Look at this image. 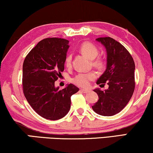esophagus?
Listing matches in <instances>:
<instances>
[{"label":"esophagus","mask_w":153,"mask_h":153,"mask_svg":"<svg viewBox=\"0 0 153 153\" xmlns=\"http://www.w3.org/2000/svg\"><path fill=\"white\" fill-rule=\"evenodd\" d=\"M81 91L83 92V93H88V92H89V90H88V89H81Z\"/></svg>","instance_id":"obj_1"}]
</instances>
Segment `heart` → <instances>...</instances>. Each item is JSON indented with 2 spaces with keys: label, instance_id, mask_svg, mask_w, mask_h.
I'll use <instances>...</instances> for the list:
<instances>
[{
  "label": "heart",
  "instance_id": "1",
  "mask_svg": "<svg viewBox=\"0 0 153 153\" xmlns=\"http://www.w3.org/2000/svg\"><path fill=\"white\" fill-rule=\"evenodd\" d=\"M80 51L83 55L86 56L90 60H93V65L98 70H102L105 66V62L101 58H95L97 57L99 53L97 48L91 42H84L81 45ZM71 61H72V56L68 55L65 59V65L67 68L71 67ZM96 75L94 72L88 73H80L77 74L73 79V82L75 84L81 87H88L89 85L90 81L95 79Z\"/></svg>",
  "mask_w": 153,
  "mask_h": 153
}]
</instances>
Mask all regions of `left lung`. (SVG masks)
Here are the masks:
<instances>
[{
  "instance_id": "8db88e82",
  "label": "left lung",
  "mask_w": 153,
  "mask_h": 153,
  "mask_svg": "<svg viewBox=\"0 0 153 153\" xmlns=\"http://www.w3.org/2000/svg\"><path fill=\"white\" fill-rule=\"evenodd\" d=\"M96 41L101 43L106 51V70L97 84L106 83L108 88L104 91L100 88L93 90L99 100L92 108L101 116H111L121 111L133 95L135 64L129 51L114 39L100 37Z\"/></svg>"
}]
</instances>
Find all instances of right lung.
Here are the masks:
<instances>
[{
	"label": "right lung",
	"mask_w": 153,
	"mask_h": 153,
	"mask_svg": "<svg viewBox=\"0 0 153 153\" xmlns=\"http://www.w3.org/2000/svg\"><path fill=\"white\" fill-rule=\"evenodd\" d=\"M69 41L46 38L29 52L23 64V91L33 110L48 120L63 118L70 109L71 96L79 91L74 84L60 90L55 81L64 70Z\"/></svg>",
	"instance_id": "obj_1"
}]
</instances>
